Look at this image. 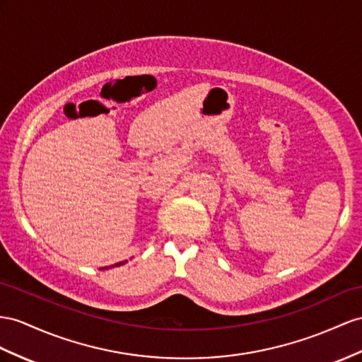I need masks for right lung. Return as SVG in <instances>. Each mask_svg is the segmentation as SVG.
<instances>
[{"instance_id":"1","label":"right lung","mask_w":362,"mask_h":362,"mask_svg":"<svg viewBox=\"0 0 362 362\" xmlns=\"http://www.w3.org/2000/svg\"><path fill=\"white\" fill-rule=\"evenodd\" d=\"M124 263H127V262H120V263H116L115 266H120V264H124ZM102 269H108V267H102Z\"/></svg>"}]
</instances>
